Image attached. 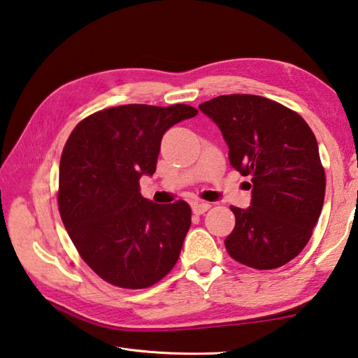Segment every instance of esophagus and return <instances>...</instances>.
Listing matches in <instances>:
<instances>
[{"label": "esophagus", "mask_w": 358, "mask_h": 358, "mask_svg": "<svg viewBox=\"0 0 358 358\" xmlns=\"http://www.w3.org/2000/svg\"><path fill=\"white\" fill-rule=\"evenodd\" d=\"M209 208H211V205H209L208 201H192V211H194L195 214L206 213Z\"/></svg>", "instance_id": "obj_1"}]
</instances>
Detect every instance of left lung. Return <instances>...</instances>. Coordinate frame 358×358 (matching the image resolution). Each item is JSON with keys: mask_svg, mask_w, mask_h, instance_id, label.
Returning <instances> with one entry per match:
<instances>
[{"mask_svg": "<svg viewBox=\"0 0 358 358\" xmlns=\"http://www.w3.org/2000/svg\"><path fill=\"white\" fill-rule=\"evenodd\" d=\"M199 108L219 125L229 164L253 183L251 206H231L228 255L251 268L282 267L303 251L323 209L317 138L298 113L262 96L225 94Z\"/></svg>", "mask_w": 358, "mask_h": 358, "instance_id": "8db88e82", "label": "left lung"}]
</instances>
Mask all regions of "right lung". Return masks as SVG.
Returning <instances> with one entry per match:
<instances>
[{"mask_svg": "<svg viewBox=\"0 0 358 358\" xmlns=\"http://www.w3.org/2000/svg\"><path fill=\"white\" fill-rule=\"evenodd\" d=\"M197 113L185 103H129L93 113L69 135L60 158L59 211L80 257L103 281L145 289L177 264L191 208L183 200L149 201L139 178L155 173L164 133Z\"/></svg>", "mask_w": 358, "mask_h": 358, "instance_id": "1", "label": "right lung"}]
</instances>
